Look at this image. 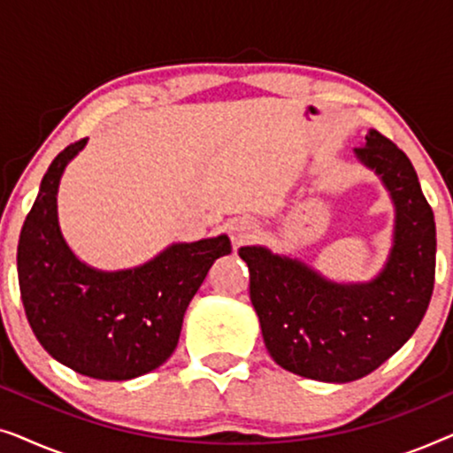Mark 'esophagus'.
Returning a JSON list of instances; mask_svg holds the SVG:
<instances>
[{
	"label": "esophagus",
	"instance_id": "obj_1",
	"mask_svg": "<svg viewBox=\"0 0 453 453\" xmlns=\"http://www.w3.org/2000/svg\"><path fill=\"white\" fill-rule=\"evenodd\" d=\"M257 233V225L251 219H234L231 225H228V234H231V241L234 247L245 245L247 241L253 239V234Z\"/></svg>",
	"mask_w": 453,
	"mask_h": 453
}]
</instances>
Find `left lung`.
Wrapping results in <instances>:
<instances>
[{
	"instance_id": "8db88e82",
	"label": "left lung",
	"mask_w": 453,
	"mask_h": 453,
	"mask_svg": "<svg viewBox=\"0 0 453 453\" xmlns=\"http://www.w3.org/2000/svg\"><path fill=\"white\" fill-rule=\"evenodd\" d=\"M357 158L386 183L395 206L394 247L367 284H336L299 259L241 247L265 349L282 369L330 383L361 380L412 336L435 284V219L411 158L369 129Z\"/></svg>"
}]
</instances>
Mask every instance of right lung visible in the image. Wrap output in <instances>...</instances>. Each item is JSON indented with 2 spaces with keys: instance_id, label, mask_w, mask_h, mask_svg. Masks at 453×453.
Wrapping results in <instances>:
<instances>
[{
  "instance_id": "obj_1",
  "label": "right lung",
  "mask_w": 453,
  "mask_h": 453,
  "mask_svg": "<svg viewBox=\"0 0 453 453\" xmlns=\"http://www.w3.org/2000/svg\"><path fill=\"white\" fill-rule=\"evenodd\" d=\"M86 140L61 150L41 181L18 241L24 313L42 349L65 367L104 381L134 380L173 355L185 309L210 265L231 253L226 234L177 243L140 268L98 272L61 237L58 188Z\"/></svg>"
}]
</instances>
